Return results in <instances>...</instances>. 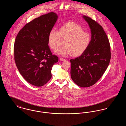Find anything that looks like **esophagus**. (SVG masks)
<instances>
[{"label":"esophagus","instance_id":"1","mask_svg":"<svg viewBox=\"0 0 126 126\" xmlns=\"http://www.w3.org/2000/svg\"><path fill=\"white\" fill-rule=\"evenodd\" d=\"M60 60L61 61H66V59H63V58H60Z\"/></svg>","mask_w":126,"mask_h":126}]
</instances>
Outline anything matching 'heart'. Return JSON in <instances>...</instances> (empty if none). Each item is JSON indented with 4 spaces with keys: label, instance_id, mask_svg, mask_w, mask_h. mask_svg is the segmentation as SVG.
I'll return each mask as SVG.
<instances>
[{
    "label": "heart",
    "instance_id": "obj_1",
    "mask_svg": "<svg viewBox=\"0 0 126 126\" xmlns=\"http://www.w3.org/2000/svg\"><path fill=\"white\" fill-rule=\"evenodd\" d=\"M62 40H64V45L55 53L64 57L71 54L78 56L83 54L88 47L91 36L87 32L83 31L80 25L74 23H68L61 26L59 31L52 29L49 32L48 43L51 49H57Z\"/></svg>",
    "mask_w": 126,
    "mask_h": 126
}]
</instances>
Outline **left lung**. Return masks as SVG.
I'll list each match as a JSON object with an SVG mask.
<instances>
[{
  "label": "left lung",
  "mask_w": 126,
  "mask_h": 126,
  "mask_svg": "<svg viewBox=\"0 0 126 126\" xmlns=\"http://www.w3.org/2000/svg\"><path fill=\"white\" fill-rule=\"evenodd\" d=\"M90 26L92 38L87 49L80 56L70 60L71 78L82 87L94 84L108 67L111 58L110 44L102 26L87 16H83Z\"/></svg>",
  "instance_id": "obj_1"
}]
</instances>
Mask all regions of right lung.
<instances>
[{
	"label": "right lung",
	"instance_id": "right-lung-1",
	"mask_svg": "<svg viewBox=\"0 0 126 126\" xmlns=\"http://www.w3.org/2000/svg\"><path fill=\"white\" fill-rule=\"evenodd\" d=\"M58 19L54 12L35 18L16 37L14 59L18 71L30 84L42 86L51 78L52 67L59 60L48 46V37Z\"/></svg>",
	"mask_w": 126,
	"mask_h": 126
}]
</instances>
